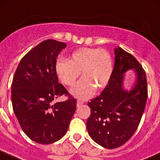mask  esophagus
I'll return each instance as SVG.
<instances>
[{
	"instance_id": "34e87169",
	"label": "esophagus",
	"mask_w": 160,
	"mask_h": 160,
	"mask_svg": "<svg viewBox=\"0 0 160 160\" xmlns=\"http://www.w3.org/2000/svg\"><path fill=\"white\" fill-rule=\"evenodd\" d=\"M82 104H83V102H82V101H77V107H80V106H81Z\"/></svg>"
}]
</instances>
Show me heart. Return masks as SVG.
<instances>
[{
  "instance_id": "b5f03b06",
  "label": "heart",
  "mask_w": 160,
  "mask_h": 160,
  "mask_svg": "<svg viewBox=\"0 0 160 160\" xmlns=\"http://www.w3.org/2000/svg\"><path fill=\"white\" fill-rule=\"evenodd\" d=\"M56 72L63 84L72 86V96L85 101L91 98L95 89L104 88L112 73V61L108 51L99 48H80L72 53L70 59H59L55 65Z\"/></svg>"
}]
</instances>
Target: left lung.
Returning <instances> with one entry per match:
<instances>
[{
  "instance_id": "obj_1",
  "label": "left lung",
  "mask_w": 160,
  "mask_h": 160,
  "mask_svg": "<svg viewBox=\"0 0 160 160\" xmlns=\"http://www.w3.org/2000/svg\"><path fill=\"white\" fill-rule=\"evenodd\" d=\"M114 66L108 84L101 94L88 102L90 115L87 128L92 139L107 149H114L128 141L138 128L148 97L146 72L130 53L114 49ZM134 69L137 73L130 91L123 86V74Z\"/></svg>"
}]
</instances>
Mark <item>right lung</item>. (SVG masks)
I'll return each mask as SVG.
<instances>
[{"instance_id": "obj_1", "label": "right lung", "mask_w": 160, "mask_h": 160, "mask_svg": "<svg viewBox=\"0 0 160 160\" xmlns=\"http://www.w3.org/2000/svg\"><path fill=\"white\" fill-rule=\"evenodd\" d=\"M66 44L54 39L42 42L21 59L11 84V101L25 135L39 144H50L67 133L77 101L59 83L55 65ZM68 99L54 101L62 95Z\"/></svg>"}]
</instances>
